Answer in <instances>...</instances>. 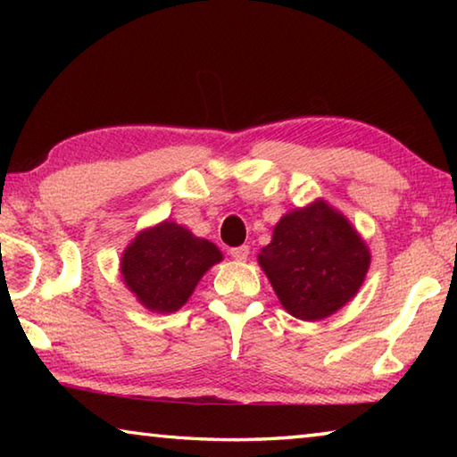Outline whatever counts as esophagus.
<instances>
[{"instance_id":"obj_1","label":"esophagus","mask_w":457,"mask_h":457,"mask_svg":"<svg viewBox=\"0 0 457 457\" xmlns=\"http://www.w3.org/2000/svg\"><path fill=\"white\" fill-rule=\"evenodd\" d=\"M229 253H231V258H234V260H237V262H245V260H247V256H250V247H247V245L231 247Z\"/></svg>"}]
</instances>
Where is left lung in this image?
<instances>
[{
	"instance_id": "8db88e82",
	"label": "left lung",
	"mask_w": 457,
	"mask_h": 457,
	"mask_svg": "<svg viewBox=\"0 0 457 457\" xmlns=\"http://www.w3.org/2000/svg\"><path fill=\"white\" fill-rule=\"evenodd\" d=\"M278 300L300 320H322L357 296L370 250L349 218L328 201L284 213L258 253Z\"/></svg>"
}]
</instances>
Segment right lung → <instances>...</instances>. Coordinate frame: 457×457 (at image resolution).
Returning a JSON list of instances; mask_svg holds the SVG:
<instances>
[{"label":"right lung","mask_w":457,"mask_h":457,"mask_svg":"<svg viewBox=\"0 0 457 457\" xmlns=\"http://www.w3.org/2000/svg\"><path fill=\"white\" fill-rule=\"evenodd\" d=\"M221 260V250L210 239L165 220L138 231L125 247L120 276L146 311L171 314L187 303L204 274Z\"/></svg>","instance_id":"obj_1"}]
</instances>
